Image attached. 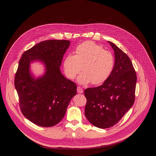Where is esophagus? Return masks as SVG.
I'll list each match as a JSON object with an SVG mask.
<instances>
[{
	"instance_id": "34e87169",
	"label": "esophagus",
	"mask_w": 156,
	"mask_h": 156,
	"mask_svg": "<svg viewBox=\"0 0 156 156\" xmlns=\"http://www.w3.org/2000/svg\"><path fill=\"white\" fill-rule=\"evenodd\" d=\"M77 92L79 94H82L83 92V89L81 88L80 87H77Z\"/></svg>"
}]
</instances>
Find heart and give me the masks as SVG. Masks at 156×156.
Masks as SVG:
<instances>
[{
	"mask_svg": "<svg viewBox=\"0 0 156 156\" xmlns=\"http://www.w3.org/2000/svg\"><path fill=\"white\" fill-rule=\"evenodd\" d=\"M114 66L112 54L92 41L80 44L76 48L75 55L69 54L63 61L65 75L69 79L75 78L82 69L77 79L81 85L104 83L111 75Z\"/></svg>",
	"mask_w": 156,
	"mask_h": 156,
	"instance_id": "b5f03b06",
	"label": "heart"
}]
</instances>
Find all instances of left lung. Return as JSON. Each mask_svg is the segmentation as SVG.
<instances>
[{
  "label": "left lung",
  "instance_id": "obj_1",
  "mask_svg": "<svg viewBox=\"0 0 156 156\" xmlns=\"http://www.w3.org/2000/svg\"><path fill=\"white\" fill-rule=\"evenodd\" d=\"M114 52V66L103 84L84 91L87 98L85 114L94 126L108 128L119 121L135 101L136 75L129 57L109 42Z\"/></svg>",
  "mask_w": 156,
  "mask_h": 156
}]
</instances>
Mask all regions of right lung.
<instances>
[{
  "label": "right lung",
  "mask_w": 156,
  "mask_h": 156,
  "mask_svg": "<svg viewBox=\"0 0 156 156\" xmlns=\"http://www.w3.org/2000/svg\"><path fill=\"white\" fill-rule=\"evenodd\" d=\"M70 41L49 40L24 52L16 71L14 85L23 115L37 125L53 126L64 118L76 85L66 78L60 66ZM40 62L45 72L37 78L30 69L31 63Z\"/></svg>",
  "instance_id": "add662e5"
}]
</instances>
